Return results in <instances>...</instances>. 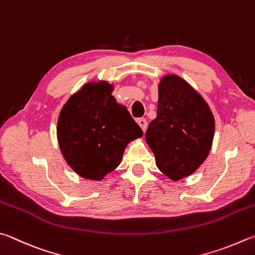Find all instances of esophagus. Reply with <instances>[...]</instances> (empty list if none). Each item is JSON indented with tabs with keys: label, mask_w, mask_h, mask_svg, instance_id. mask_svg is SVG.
<instances>
[{
	"label": "esophagus",
	"mask_w": 255,
	"mask_h": 255,
	"mask_svg": "<svg viewBox=\"0 0 255 255\" xmlns=\"http://www.w3.org/2000/svg\"><path fill=\"white\" fill-rule=\"evenodd\" d=\"M137 123L140 126V128L142 129V131L145 132L146 129H147V120L145 118H139V119L137 120Z\"/></svg>",
	"instance_id": "obj_1"
}]
</instances>
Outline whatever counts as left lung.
Returning a JSON list of instances; mask_svg holds the SVG:
<instances>
[{
	"mask_svg": "<svg viewBox=\"0 0 255 255\" xmlns=\"http://www.w3.org/2000/svg\"><path fill=\"white\" fill-rule=\"evenodd\" d=\"M214 127L210 107L186 81L175 75L161 79L157 117L146 131L161 173L178 180L195 172L211 150Z\"/></svg>",
	"mask_w": 255,
	"mask_h": 255,
	"instance_id": "left-lung-1",
	"label": "left lung"
}]
</instances>
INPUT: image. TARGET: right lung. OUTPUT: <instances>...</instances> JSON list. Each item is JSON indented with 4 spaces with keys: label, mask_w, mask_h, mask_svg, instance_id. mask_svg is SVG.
Instances as JSON below:
<instances>
[{
    "label": "right lung",
    "mask_w": 255,
    "mask_h": 255,
    "mask_svg": "<svg viewBox=\"0 0 255 255\" xmlns=\"http://www.w3.org/2000/svg\"><path fill=\"white\" fill-rule=\"evenodd\" d=\"M106 81L87 83L60 113L58 140L64 159L81 177L100 180L119 165L127 143L142 136Z\"/></svg>",
    "instance_id": "add662e5"
}]
</instances>
